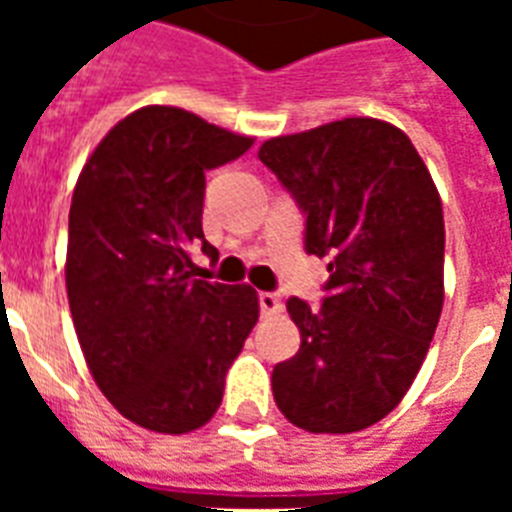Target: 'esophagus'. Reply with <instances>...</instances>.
<instances>
[{
	"label": "esophagus",
	"instance_id": "esophagus-1",
	"mask_svg": "<svg viewBox=\"0 0 512 512\" xmlns=\"http://www.w3.org/2000/svg\"><path fill=\"white\" fill-rule=\"evenodd\" d=\"M260 311L263 313H279L281 311V295L279 292H260Z\"/></svg>",
	"mask_w": 512,
	"mask_h": 512
}]
</instances>
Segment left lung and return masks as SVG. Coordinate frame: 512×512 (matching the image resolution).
Instances as JSON below:
<instances>
[{
  "label": "left lung",
  "instance_id": "left-lung-1",
  "mask_svg": "<svg viewBox=\"0 0 512 512\" xmlns=\"http://www.w3.org/2000/svg\"><path fill=\"white\" fill-rule=\"evenodd\" d=\"M260 162L305 215V252L327 257L319 308L289 297L300 350L273 366L292 425L356 433L393 412L444 308V212L404 132L353 116L273 138Z\"/></svg>",
  "mask_w": 512,
  "mask_h": 512
}]
</instances>
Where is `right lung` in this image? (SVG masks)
Masks as SVG:
<instances>
[{
    "label": "right lung",
    "instance_id": "add662e5",
    "mask_svg": "<svg viewBox=\"0 0 512 512\" xmlns=\"http://www.w3.org/2000/svg\"><path fill=\"white\" fill-rule=\"evenodd\" d=\"M252 138L172 106L116 124L84 164L68 212L66 289L103 396L140 428L188 433L212 420L225 372L260 316L247 284L196 279L204 175Z\"/></svg>",
    "mask_w": 512,
    "mask_h": 512
}]
</instances>
